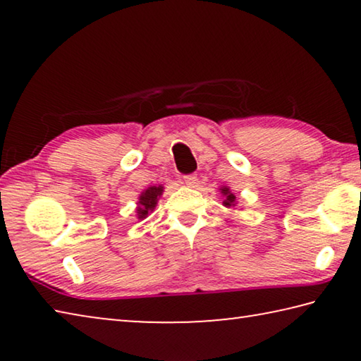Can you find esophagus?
<instances>
[{"instance_id": "esophagus-1", "label": "esophagus", "mask_w": 361, "mask_h": 361, "mask_svg": "<svg viewBox=\"0 0 361 361\" xmlns=\"http://www.w3.org/2000/svg\"><path fill=\"white\" fill-rule=\"evenodd\" d=\"M183 183H185L186 186L194 188L195 185H197V176H195V175H185V176H183Z\"/></svg>"}]
</instances>
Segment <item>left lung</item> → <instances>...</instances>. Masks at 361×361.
<instances>
[{
  "label": "left lung",
  "instance_id": "obj_1",
  "mask_svg": "<svg viewBox=\"0 0 361 361\" xmlns=\"http://www.w3.org/2000/svg\"><path fill=\"white\" fill-rule=\"evenodd\" d=\"M219 191H221L223 197H224V200H223V205L224 207H228V209H231V207H234L237 204L235 202V195L229 191L228 186H223L221 189H219Z\"/></svg>",
  "mask_w": 361,
  "mask_h": 361
}]
</instances>
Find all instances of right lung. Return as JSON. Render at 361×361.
Instances as JSON below:
<instances>
[{"label": "right lung", "mask_w": 361, "mask_h": 361, "mask_svg": "<svg viewBox=\"0 0 361 361\" xmlns=\"http://www.w3.org/2000/svg\"><path fill=\"white\" fill-rule=\"evenodd\" d=\"M164 192V186H149L148 189H145V191L140 194L138 197V207H137V216L138 219H145L146 216L149 215V213L154 210V207L157 204L159 197H161Z\"/></svg>", "instance_id": "1"}]
</instances>
